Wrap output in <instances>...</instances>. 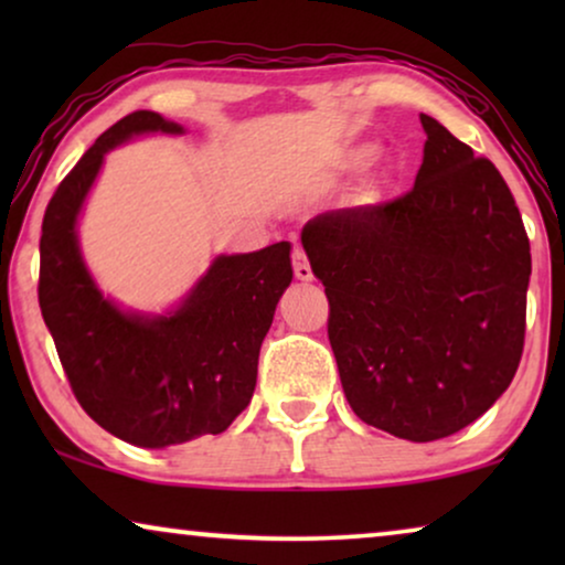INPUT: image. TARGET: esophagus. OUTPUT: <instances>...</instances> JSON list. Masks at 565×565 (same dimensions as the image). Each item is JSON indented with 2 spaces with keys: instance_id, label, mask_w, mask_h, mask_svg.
Listing matches in <instances>:
<instances>
[{
  "instance_id": "1",
  "label": "esophagus",
  "mask_w": 565,
  "mask_h": 565,
  "mask_svg": "<svg viewBox=\"0 0 565 565\" xmlns=\"http://www.w3.org/2000/svg\"><path fill=\"white\" fill-rule=\"evenodd\" d=\"M292 273H296L298 280H313V273H311V265H308L306 252L300 249L298 244L292 246Z\"/></svg>"
}]
</instances>
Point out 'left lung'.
Segmentation results:
<instances>
[{
	"instance_id": "1",
	"label": "left lung",
	"mask_w": 565,
	"mask_h": 565,
	"mask_svg": "<svg viewBox=\"0 0 565 565\" xmlns=\"http://www.w3.org/2000/svg\"><path fill=\"white\" fill-rule=\"evenodd\" d=\"M414 188L306 223L352 412L412 443L489 412L520 367L530 238L504 177L422 115Z\"/></svg>"
}]
</instances>
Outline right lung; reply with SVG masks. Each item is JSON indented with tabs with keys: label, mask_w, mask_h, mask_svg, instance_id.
I'll return each instance as SVG.
<instances>
[{
	"label": "right lung",
	"mask_w": 565,
	"mask_h": 565,
	"mask_svg": "<svg viewBox=\"0 0 565 565\" xmlns=\"http://www.w3.org/2000/svg\"><path fill=\"white\" fill-rule=\"evenodd\" d=\"M182 134L138 110L107 128L53 192L43 215L38 303L76 401L99 427L138 447L221 435L249 406L259 347L292 280L290 244L218 257L167 316L126 313L84 267L76 215L105 153L138 134Z\"/></svg>",
	"instance_id": "add662e5"
}]
</instances>
